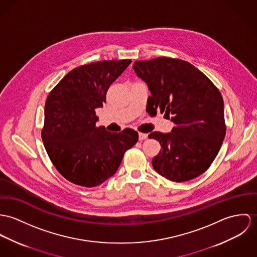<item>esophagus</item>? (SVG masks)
I'll list each match as a JSON object with an SVG mask.
<instances>
[{
  "label": "esophagus",
  "mask_w": 257,
  "mask_h": 257,
  "mask_svg": "<svg viewBox=\"0 0 257 257\" xmlns=\"http://www.w3.org/2000/svg\"><path fill=\"white\" fill-rule=\"evenodd\" d=\"M147 138H148V134H146V133H139V140L140 141H143V140H145Z\"/></svg>",
  "instance_id": "obj_1"
}]
</instances>
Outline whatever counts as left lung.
Listing matches in <instances>:
<instances>
[{
    "mask_svg": "<svg viewBox=\"0 0 257 257\" xmlns=\"http://www.w3.org/2000/svg\"><path fill=\"white\" fill-rule=\"evenodd\" d=\"M133 69L151 91L149 109L165 112L174 123L170 133L149 135L162 146L152 161L154 170L175 182L197 177L209 169L226 135L219 89L197 68L179 59L136 61Z\"/></svg>",
    "mask_w": 257,
    "mask_h": 257,
    "instance_id": "1",
    "label": "left lung"
}]
</instances>
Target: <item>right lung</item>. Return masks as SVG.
<instances>
[{
  "mask_svg": "<svg viewBox=\"0 0 257 257\" xmlns=\"http://www.w3.org/2000/svg\"><path fill=\"white\" fill-rule=\"evenodd\" d=\"M131 60L98 61L70 71L47 96L41 132L46 152L69 181L86 187L101 184L118 170L124 153L138 142V132L111 133L96 127L95 109Z\"/></svg>",
  "mask_w": 257,
  "mask_h": 257,
  "instance_id": "right-lung-1",
  "label": "right lung"
}]
</instances>
